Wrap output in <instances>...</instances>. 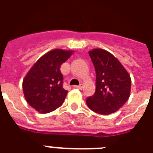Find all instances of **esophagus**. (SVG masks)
<instances>
[{"label":"esophagus","instance_id":"esophagus-1","mask_svg":"<svg viewBox=\"0 0 153 153\" xmlns=\"http://www.w3.org/2000/svg\"><path fill=\"white\" fill-rule=\"evenodd\" d=\"M82 87H83V84H80L79 85H75V86H74V88H79V89H81Z\"/></svg>","mask_w":153,"mask_h":153}]
</instances>
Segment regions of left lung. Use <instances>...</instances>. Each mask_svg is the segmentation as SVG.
<instances>
[{"mask_svg":"<svg viewBox=\"0 0 153 153\" xmlns=\"http://www.w3.org/2000/svg\"><path fill=\"white\" fill-rule=\"evenodd\" d=\"M96 73V89L87 105L98 114L108 115L123 106L130 96L131 77L111 53L102 49L89 51Z\"/></svg>","mask_w":153,"mask_h":153,"instance_id":"left-lung-1","label":"left lung"}]
</instances>
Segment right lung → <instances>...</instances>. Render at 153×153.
Listing matches in <instances>:
<instances>
[{
    "label": "right lung",
    "instance_id": "obj_1",
    "mask_svg": "<svg viewBox=\"0 0 153 153\" xmlns=\"http://www.w3.org/2000/svg\"><path fill=\"white\" fill-rule=\"evenodd\" d=\"M73 54L55 49L43 55L33 65L22 82L26 102L40 113H48L61 106L68 91L63 88L60 67Z\"/></svg>",
    "mask_w": 153,
    "mask_h": 153
}]
</instances>
